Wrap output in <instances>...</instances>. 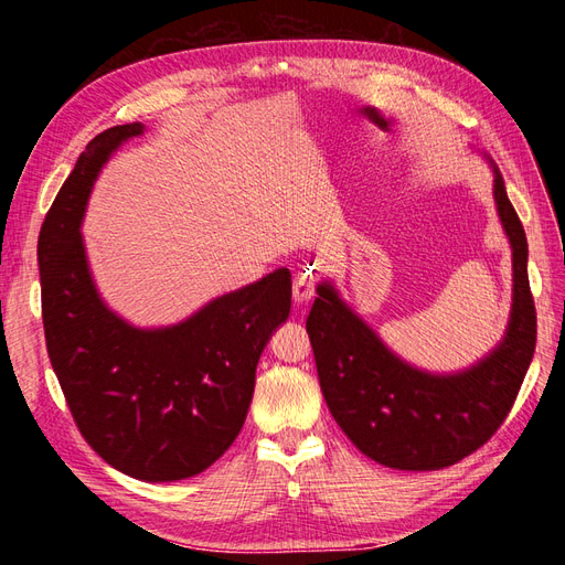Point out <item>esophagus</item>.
Returning <instances> with one entry per match:
<instances>
[{
  "mask_svg": "<svg viewBox=\"0 0 565 565\" xmlns=\"http://www.w3.org/2000/svg\"><path fill=\"white\" fill-rule=\"evenodd\" d=\"M316 287H318V276H316V270H311V268H301V270L297 273L295 285H292L295 301H297V303L311 301V299L316 297Z\"/></svg>",
  "mask_w": 565,
  "mask_h": 565,
  "instance_id": "1",
  "label": "esophagus"
}]
</instances>
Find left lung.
<instances>
[{
    "label": "left lung",
    "instance_id": "obj_1",
    "mask_svg": "<svg viewBox=\"0 0 565 565\" xmlns=\"http://www.w3.org/2000/svg\"><path fill=\"white\" fill-rule=\"evenodd\" d=\"M492 169L494 202L514 254V303L504 339L483 361L455 374L403 363L330 282L318 285L306 318L324 403L353 446L384 467L436 471L476 452L507 419L533 361L537 316L527 241L500 169Z\"/></svg>",
    "mask_w": 565,
    "mask_h": 565
}]
</instances>
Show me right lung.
<instances>
[{"mask_svg":"<svg viewBox=\"0 0 565 565\" xmlns=\"http://www.w3.org/2000/svg\"><path fill=\"white\" fill-rule=\"evenodd\" d=\"M141 122L89 141L44 216L38 241L51 367L84 440L148 483L191 478L241 434L256 363L292 306L287 268L218 297L172 328L139 330L98 297L79 235L92 185Z\"/></svg>","mask_w":565,"mask_h":565,"instance_id":"right-lung-1","label":"right lung"}]
</instances>
